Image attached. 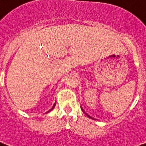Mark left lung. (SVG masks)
<instances>
[{"label": "left lung", "instance_id": "8db88e82", "mask_svg": "<svg viewBox=\"0 0 146 146\" xmlns=\"http://www.w3.org/2000/svg\"><path fill=\"white\" fill-rule=\"evenodd\" d=\"M81 109H82V111H84V113H85V114H87V116H88V117H90V118H92V119H95V118H94V117H90V116L89 114H87V113H86V112L84 111V109H83V108H81Z\"/></svg>", "mask_w": 146, "mask_h": 146}]
</instances>
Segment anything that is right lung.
I'll return each instance as SVG.
<instances>
[{
  "label": "right lung",
  "mask_w": 146,
  "mask_h": 146,
  "mask_svg": "<svg viewBox=\"0 0 146 146\" xmlns=\"http://www.w3.org/2000/svg\"><path fill=\"white\" fill-rule=\"evenodd\" d=\"M55 105H56V104H54L53 107H52V109H50V110H49V111H47V112H46V113H48V112H49V111H52V109H53L54 108H55Z\"/></svg>",
  "instance_id": "add662e5"
}]
</instances>
